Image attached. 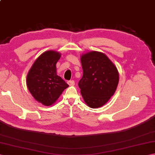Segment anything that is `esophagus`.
I'll use <instances>...</instances> for the list:
<instances>
[{
  "instance_id": "34e87169",
  "label": "esophagus",
  "mask_w": 155,
  "mask_h": 155,
  "mask_svg": "<svg viewBox=\"0 0 155 155\" xmlns=\"http://www.w3.org/2000/svg\"><path fill=\"white\" fill-rule=\"evenodd\" d=\"M67 83H68L69 86H74V81L73 80L69 81L67 82Z\"/></svg>"
}]
</instances>
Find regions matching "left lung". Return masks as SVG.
<instances>
[{
	"mask_svg": "<svg viewBox=\"0 0 155 155\" xmlns=\"http://www.w3.org/2000/svg\"><path fill=\"white\" fill-rule=\"evenodd\" d=\"M83 75L78 83L83 99L93 108L103 107L114 94L119 75L106 54L91 51L81 56Z\"/></svg>",
	"mask_w": 155,
	"mask_h": 155,
	"instance_id": "1",
	"label": "left lung"
}]
</instances>
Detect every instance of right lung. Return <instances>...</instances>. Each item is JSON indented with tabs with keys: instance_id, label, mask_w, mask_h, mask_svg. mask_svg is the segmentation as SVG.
<instances>
[{
	"instance_id": "add662e5",
	"label": "right lung",
	"mask_w": 155,
	"mask_h": 155,
	"mask_svg": "<svg viewBox=\"0 0 155 155\" xmlns=\"http://www.w3.org/2000/svg\"><path fill=\"white\" fill-rule=\"evenodd\" d=\"M61 53L54 51L43 52L37 58L27 77L28 91L36 101L50 106L57 101L68 84L57 74L56 64Z\"/></svg>"
}]
</instances>
